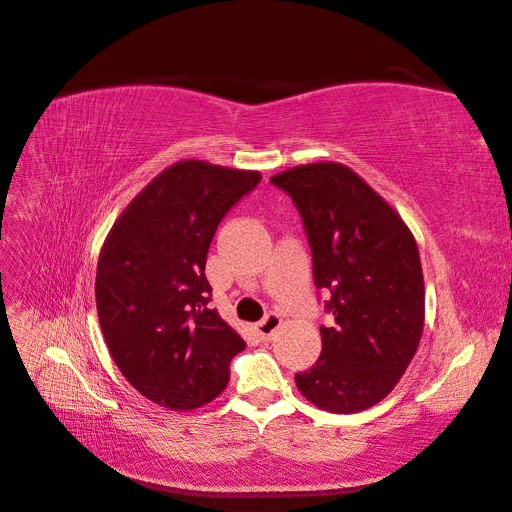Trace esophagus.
<instances>
[{
  "label": "esophagus",
  "instance_id": "1",
  "mask_svg": "<svg viewBox=\"0 0 512 512\" xmlns=\"http://www.w3.org/2000/svg\"><path fill=\"white\" fill-rule=\"evenodd\" d=\"M282 327V316L280 314H267L256 324V333L260 339H271L275 335V331Z\"/></svg>",
  "mask_w": 512,
  "mask_h": 512
}]
</instances>
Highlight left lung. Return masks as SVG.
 Instances as JSON below:
<instances>
[{
	"label": "left lung",
	"mask_w": 512,
	"mask_h": 512,
	"mask_svg": "<svg viewBox=\"0 0 512 512\" xmlns=\"http://www.w3.org/2000/svg\"><path fill=\"white\" fill-rule=\"evenodd\" d=\"M299 209L314 284L327 288L331 327L299 391L335 414L367 410L404 376L425 322L418 247L399 213L344 164L294 166L271 177Z\"/></svg>",
	"instance_id": "obj_1"
}]
</instances>
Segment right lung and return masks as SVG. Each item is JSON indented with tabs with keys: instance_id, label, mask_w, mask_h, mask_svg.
<instances>
[{
	"instance_id": "add662e5",
	"label": "right lung",
	"mask_w": 512,
	"mask_h": 512,
	"mask_svg": "<svg viewBox=\"0 0 512 512\" xmlns=\"http://www.w3.org/2000/svg\"><path fill=\"white\" fill-rule=\"evenodd\" d=\"M258 170L177 162L126 207L102 245L96 305L108 352L134 389L194 410L230 378L241 335L211 309L205 275L224 215L260 183Z\"/></svg>"
}]
</instances>
